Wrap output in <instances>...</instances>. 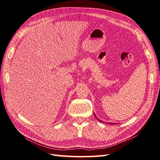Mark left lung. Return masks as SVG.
Masks as SVG:
<instances>
[{"mask_svg": "<svg viewBox=\"0 0 160 160\" xmlns=\"http://www.w3.org/2000/svg\"><path fill=\"white\" fill-rule=\"evenodd\" d=\"M94 116H95V118H96V119H97V120H99V122H102L101 120H100L99 119V118H97V117L96 116V115H95V113H94ZM109 124H114V123H112V122H110V123H109Z\"/></svg>", "mask_w": 160, "mask_h": 160, "instance_id": "8db88e82", "label": "left lung"}]
</instances>
